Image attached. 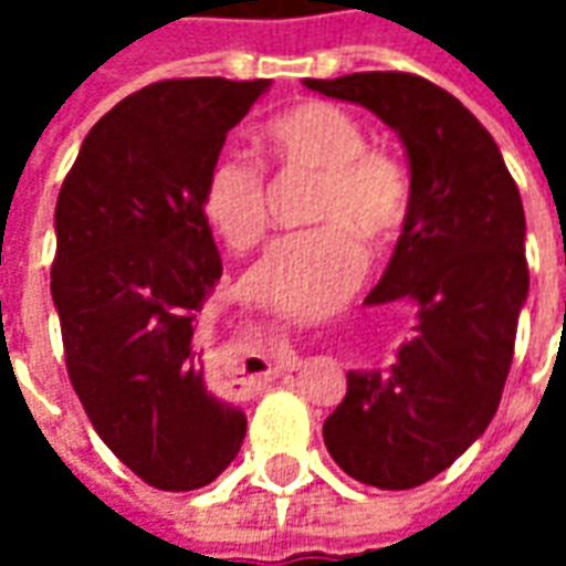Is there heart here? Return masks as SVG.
<instances>
[{
  "label": "heart",
  "mask_w": 566,
  "mask_h": 566,
  "mask_svg": "<svg viewBox=\"0 0 566 566\" xmlns=\"http://www.w3.org/2000/svg\"><path fill=\"white\" fill-rule=\"evenodd\" d=\"M260 148L282 169L318 175L308 221L248 270L245 294L303 318H321L355 294L367 272V239L391 245L412 209L403 166L367 145V129L333 103H300L260 127ZM199 209L230 251L254 248L270 227L266 175L239 150H221L202 175Z\"/></svg>",
  "instance_id": "heart-1"
}]
</instances>
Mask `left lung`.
Masks as SVG:
<instances>
[{"mask_svg":"<svg viewBox=\"0 0 566 566\" xmlns=\"http://www.w3.org/2000/svg\"><path fill=\"white\" fill-rule=\"evenodd\" d=\"M400 136L412 209L367 306L412 300L416 336L385 369H348L324 446L364 485H424L497 412L527 300L524 209L497 142L449 91L409 72L303 81Z\"/></svg>","mask_w":566,"mask_h":566,"instance_id":"left-lung-1","label":"left lung"}]
</instances>
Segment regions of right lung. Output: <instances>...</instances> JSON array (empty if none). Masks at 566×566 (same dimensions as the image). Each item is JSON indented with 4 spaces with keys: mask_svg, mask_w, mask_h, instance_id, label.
Here are the masks:
<instances>
[{
    "mask_svg": "<svg viewBox=\"0 0 566 566\" xmlns=\"http://www.w3.org/2000/svg\"><path fill=\"white\" fill-rule=\"evenodd\" d=\"M270 81L178 78L96 120L60 187L51 270L72 388L117 461L160 491L230 467L245 412L206 385L197 318L221 279L202 175Z\"/></svg>",
    "mask_w": 566,
    "mask_h": 566,
    "instance_id": "1",
    "label": "right lung"
}]
</instances>
